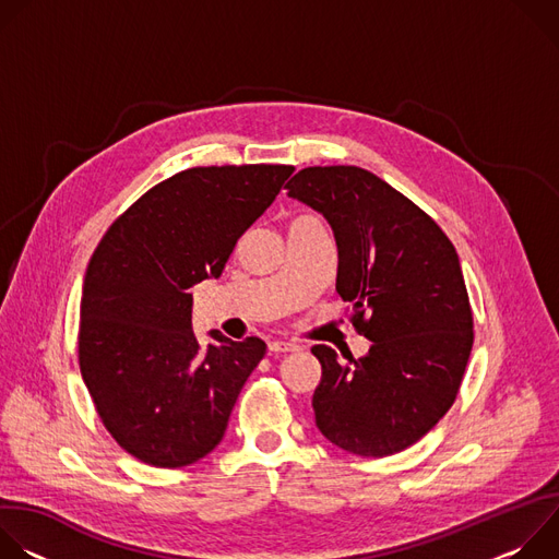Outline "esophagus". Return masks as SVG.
Returning <instances> with one entry per match:
<instances>
[{"mask_svg": "<svg viewBox=\"0 0 559 559\" xmlns=\"http://www.w3.org/2000/svg\"><path fill=\"white\" fill-rule=\"evenodd\" d=\"M296 349H298V345H294V343H285V341L270 343L272 354H289V352H296Z\"/></svg>", "mask_w": 559, "mask_h": 559, "instance_id": "34e87169", "label": "esophagus"}]
</instances>
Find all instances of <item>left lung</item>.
<instances>
[{"instance_id": "8db88e82", "label": "left lung", "mask_w": 559, "mask_h": 559, "mask_svg": "<svg viewBox=\"0 0 559 559\" xmlns=\"http://www.w3.org/2000/svg\"><path fill=\"white\" fill-rule=\"evenodd\" d=\"M287 197L321 212L338 246L336 292L371 341L362 358L313 345L311 407L336 447L382 457L451 409L473 347V313L453 243L405 194L356 166L305 168Z\"/></svg>"}]
</instances>
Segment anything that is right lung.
<instances>
[{"label":"right lung","mask_w":559,"mask_h":559,"mask_svg":"<svg viewBox=\"0 0 559 559\" xmlns=\"http://www.w3.org/2000/svg\"><path fill=\"white\" fill-rule=\"evenodd\" d=\"M292 166L183 170L104 234L84 281L79 369L95 409L136 460L179 468L205 457L267 345L192 330L190 287L218 278L238 238L272 205Z\"/></svg>","instance_id":"obj_1"}]
</instances>
